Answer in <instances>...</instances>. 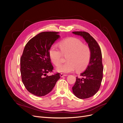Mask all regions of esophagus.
Instances as JSON below:
<instances>
[{
  "instance_id": "obj_1",
  "label": "esophagus",
  "mask_w": 123,
  "mask_h": 123,
  "mask_svg": "<svg viewBox=\"0 0 123 123\" xmlns=\"http://www.w3.org/2000/svg\"><path fill=\"white\" fill-rule=\"evenodd\" d=\"M67 76V75H66V74H63V73H61L60 74V76L61 77H64V76Z\"/></svg>"
}]
</instances>
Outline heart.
<instances>
[{"label":"heart","instance_id":"heart-1","mask_svg":"<svg viewBox=\"0 0 123 123\" xmlns=\"http://www.w3.org/2000/svg\"><path fill=\"white\" fill-rule=\"evenodd\" d=\"M59 44L60 48L53 45L49 51L50 59L56 66L62 62L63 55H68L67 62L57 68L58 71L65 73L72 72L76 69L81 71L87 67L91 57V49L88 46L84 44L81 40L75 37L64 39Z\"/></svg>","mask_w":123,"mask_h":123}]
</instances>
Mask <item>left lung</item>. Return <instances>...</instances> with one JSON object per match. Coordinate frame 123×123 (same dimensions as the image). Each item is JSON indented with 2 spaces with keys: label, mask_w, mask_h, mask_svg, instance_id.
Returning a JSON list of instances; mask_svg holds the SVG:
<instances>
[{
  "label": "left lung",
  "mask_w": 123,
  "mask_h": 123,
  "mask_svg": "<svg viewBox=\"0 0 123 123\" xmlns=\"http://www.w3.org/2000/svg\"><path fill=\"white\" fill-rule=\"evenodd\" d=\"M73 34L83 37L88 43L91 51L90 62L87 68L80 76L83 78L76 77V80L72 87L73 92L79 99L90 98L99 90L103 79V65L101 50L98 43L88 33L76 31Z\"/></svg>",
  "instance_id": "1"
}]
</instances>
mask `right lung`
I'll return each instance as SVG.
<instances>
[{
	"mask_svg": "<svg viewBox=\"0 0 123 123\" xmlns=\"http://www.w3.org/2000/svg\"><path fill=\"white\" fill-rule=\"evenodd\" d=\"M59 32H42L32 38L26 44L20 58V73L22 83L31 93L43 96L52 91L60 74L51 76L53 66L49 56V49L60 37Z\"/></svg>",
	"mask_w": 123,
	"mask_h": 123,
	"instance_id": "obj_1",
	"label": "right lung"
}]
</instances>
